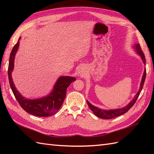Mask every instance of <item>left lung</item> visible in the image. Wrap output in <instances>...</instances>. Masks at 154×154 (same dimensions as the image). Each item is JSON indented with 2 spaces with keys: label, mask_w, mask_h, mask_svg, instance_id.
<instances>
[{
  "label": "left lung",
  "mask_w": 154,
  "mask_h": 154,
  "mask_svg": "<svg viewBox=\"0 0 154 154\" xmlns=\"http://www.w3.org/2000/svg\"><path fill=\"white\" fill-rule=\"evenodd\" d=\"M136 50L138 52V54L141 56V58L142 59L143 63H146V58H145V55L143 53V51L142 50L141 47H140V45L136 44ZM146 70L145 69L144 73H143V75L142 77V82L141 84H140V89L139 90V91L138 92V93L136 94V95L135 96V97L134 98V99L130 102L128 105L125 107L122 108V109H116V110H101L98 109L97 107L94 106L93 105H92L89 102H87L88 105H89V108L91 109V110L93 111L94 112V114H95L97 116H98L99 118H100V119H114V118L117 117L119 116L122 115V114L127 112L132 107V106L134 104H135L136 100L138 99V98L140 95V92L143 88V84H144V81L146 79Z\"/></svg>",
  "instance_id": "1"
}]
</instances>
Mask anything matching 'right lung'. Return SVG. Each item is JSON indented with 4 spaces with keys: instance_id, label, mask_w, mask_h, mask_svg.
Listing matches in <instances>:
<instances>
[{
    "instance_id": "obj_1",
    "label": "right lung",
    "mask_w": 154,
    "mask_h": 154,
    "mask_svg": "<svg viewBox=\"0 0 154 154\" xmlns=\"http://www.w3.org/2000/svg\"><path fill=\"white\" fill-rule=\"evenodd\" d=\"M18 46L19 42H18L12 48L11 56H10L8 68L10 85H11L16 99L26 112L32 115L40 117H46L54 115L60 109L63 103L65 95H66L67 88L73 81L76 80V79L71 77H61L59 78L56 84L55 85L54 91L50 95L39 99L30 100L25 99L22 97L21 94L16 90L11 77L12 71L14 67V56L18 50Z\"/></svg>"
}]
</instances>
